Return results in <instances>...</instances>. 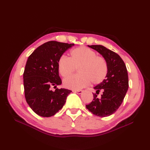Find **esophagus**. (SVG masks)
I'll list each match as a JSON object with an SVG mask.
<instances>
[{"instance_id":"1","label":"esophagus","mask_w":150,"mask_h":150,"mask_svg":"<svg viewBox=\"0 0 150 150\" xmlns=\"http://www.w3.org/2000/svg\"><path fill=\"white\" fill-rule=\"evenodd\" d=\"M73 92H75V93H77V94H81L82 92H83V91H82V90H74V91H73Z\"/></svg>"}]
</instances>
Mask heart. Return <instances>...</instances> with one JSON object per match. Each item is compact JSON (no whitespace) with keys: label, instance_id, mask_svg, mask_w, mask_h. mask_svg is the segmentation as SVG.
<instances>
[{"label":"heart","instance_id":"obj_1","mask_svg":"<svg viewBox=\"0 0 150 150\" xmlns=\"http://www.w3.org/2000/svg\"><path fill=\"white\" fill-rule=\"evenodd\" d=\"M78 67L80 74L70 76L64 80L66 88L79 90L90 85L91 81L93 84H99L106 79L108 73L105 59L84 46L73 49L70 52V58L62 55L58 61L59 72L63 77L71 75Z\"/></svg>","mask_w":150,"mask_h":150}]
</instances>
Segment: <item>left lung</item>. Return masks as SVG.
<instances>
[{"instance_id": "obj_1", "label": "left lung", "mask_w": 150, "mask_h": 150, "mask_svg": "<svg viewBox=\"0 0 150 150\" xmlns=\"http://www.w3.org/2000/svg\"><path fill=\"white\" fill-rule=\"evenodd\" d=\"M101 54L106 60L108 73L106 79L94 87L91 103L86 105L87 109L98 117L110 116L119 109L128 90V75L125 63L117 53L101 45L88 46ZM101 91L100 98L97 95Z\"/></svg>"}]
</instances>
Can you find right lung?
<instances>
[{
	"mask_svg": "<svg viewBox=\"0 0 150 150\" xmlns=\"http://www.w3.org/2000/svg\"><path fill=\"white\" fill-rule=\"evenodd\" d=\"M74 44L49 41L39 46L28 59L23 73L24 95L35 113L43 117L54 115L62 109L71 91L51 89L60 85L58 61Z\"/></svg>",
	"mask_w": 150,
	"mask_h": 150,
	"instance_id": "1",
	"label": "right lung"
}]
</instances>
